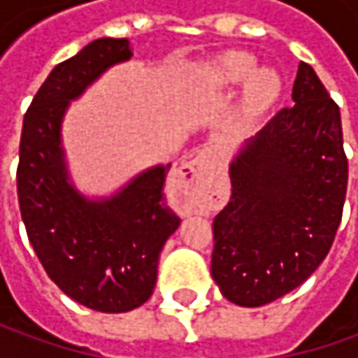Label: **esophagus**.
I'll use <instances>...</instances> for the list:
<instances>
[{
	"label": "esophagus",
	"instance_id": "34e87169",
	"mask_svg": "<svg viewBox=\"0 0 358 358\" xmlns=\"http://www.w3.org/2000/svg\"><path fill=\"white\" fill-rule=\"evenodd\" d=\"M219 155L213 149H201L199 153L175 171V183L185 195L191 207L203 203L209 191V179L215 173Z\"/></svg>",
	"mask_w": 358,
	"mask_h": 358
}]
</instances>
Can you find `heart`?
Wrapping results in <instances>:
<instances>
[{
    "label": "heart",
    "instance_id": "obj_1",
    "mask_svg": "<svg viewBox=\"0 0 358 358\" xmlns=\"http://www.w3.org/2000/svg\"><path fill=\"white\" fill-rule=\"evenodd\" d=\"M255 65L257 62L253 55L245 51H227L207 65L205 79L215 90H229L249 79L245 90V111L259 115L277 101L281 93V79L268 69L253 73Z\"/></svg>",
    "mask_w": 358,
    "mask_h": 358
}]
</instances>
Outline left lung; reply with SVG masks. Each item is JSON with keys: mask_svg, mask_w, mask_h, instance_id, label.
I'll return each instance as SVG.
<instances>
[{"mask_svg": "<svg viewBox=\"0 0 358 358\" xmlns=\"http://www.w3.org/2000/svg\"><path fill=\"white\" fill-rule=\"evenodd\" d=\"M293 101L233 159L231 199L213 221L211 275L241 307L307 281L341 225L349 181L341 111L309 63H299Z\"/></svg>", "mask_w": 358, "mask_h": 358, "instance_id": "8db88e82", "label": "left lung"}]
</instances>
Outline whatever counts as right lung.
Returning a JSON list of instances; mask_svg holds the SVG:
<instances>
[{
    "instance_id": "add662e5",
    "label": "right lung",
    "mask_w": 358,
    "mask_h": 358,
    "mask_svg": "<svg viewBox=\"0 0 358 358\" xmlns=\"http://www.w3.org/2000/svg\"><path fill=\"white\" fill-rule=\"evenodd\" d=\"M131 55L127 39L101 37L55 65L23 117L20 141L17 197L35 255L65 295L101 313H127L151 296L159 255L181 223L163 199L171 165L147 169L109 199H87L69 183L65 109Z\"/></svg>"
}]
</instances>
